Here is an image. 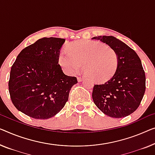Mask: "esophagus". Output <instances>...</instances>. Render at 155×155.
Here are the masks:
<instances>
[{
    "label": "esophagus",
    "mask_w": 155,
    "mask_h": 155,
    "mask_svg": "<svg viewBox=\"0 0 155 155\" xmlns=\"http://www.w3.org/2000/svg\"><path fill=\"white\" fill-rule=\"evenodd\" d=\"M83 79H84V78H83V77H77V80H78V82H81Z\"/></svg>",
    "instance_id": "obj_1"
}]
</instances>
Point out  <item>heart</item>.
<instances>
[{"label": "heart", "instance_id": "1", "mask_svg": "<svg viewBox=\"0 0 155 155\" xmlns=\"http://www.w3.org/2000/svg\"><path fill=\"white\" fill-rule=\"evenodd\" d=\"M117 62V55L111 47L95 41H72L59 56L66 74L77 73L83 64L87 75L97 83L107 81L114 75Z\"/></svg>", "mask_w": 155, "mask_h": 155}]
</instances>
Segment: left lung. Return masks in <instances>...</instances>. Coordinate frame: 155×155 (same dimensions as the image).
<instances>
[{
  "instance_id": "8db88e82",
  "label": "left lung",
  "mask_w": 155,
  "mask_h": 155,
  "mask_svg": "<svg viewBox=\"0 0 155 155\" xmlns=\"http://www.w3.org/2000/svg\"><path fill=\"white\" fill-rule=\"evenodd\" d=\"M114 49L117 67L113 77L104 84L94 85L92 97L94 104L108 116H127L139 107L145 91V74L137 53L113 36L94 37Z\"/></svg>"
}]
</instances>
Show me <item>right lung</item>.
Listing matches in <instances>:
<instances>
[{
    "label": "right lung",
    "mask_w": 155,
    "mask_h": 155,
    "mask_svg": "<svg viewBox=\"0 0 155 155\" xmlns=\"http://www.w3.org/2000/svg\"><path fill=\"white\" fill-rule=\"evenodd\" d=\"M65 41L41 38L24 48L11 68L8 86L13 104L35 119H48L62 110L77 78L63 73L58 64Z\"/></svg>",
    "instance_id": "right-lung-1"
}]
</instances>
